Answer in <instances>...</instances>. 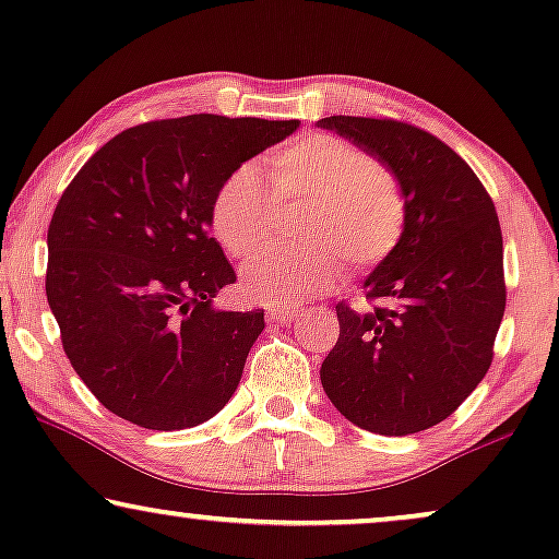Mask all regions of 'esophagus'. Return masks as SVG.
<instances>
[{"label":"esophagus","instance_id":"obj_1","mask_svg":"<svg viewBox=\"0 0 559 559\" xmlns=\"http://www.w3.org/2000/svg\"><path fill=\"white\" fill-rule=\"evenodd\" d=\"M266 318H270L272 323H280V325L295 323V320L300 318V308H270L266 310Z\"/></svg>","mask_w":559,"mask_h":559}]
</instances>
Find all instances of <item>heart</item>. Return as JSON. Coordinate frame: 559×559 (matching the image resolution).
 Here are the masks:
<instances>
[{
  "label": "heart",
  "mask_w": 559,
  "mask_h": 559,
  "mask_svg": "<svg viewBox=\"0 0 559 559\" xmlns=\"http://www.w3.org/2000/svg\"><path fill=\"white\" fill-rule=\"evenodd\" d=\"M272 188L254 163L234 167L211 205L213 234L234 257L264 247L277 201L310 203L308 251H264L241 272V289L262 305H302L346 280V259L361 270L392 254L407 226V198L394 170L341 136H297L266 159Z\"/></svg>",
  "instance_id": "b5f03b06"
}]
</instances>
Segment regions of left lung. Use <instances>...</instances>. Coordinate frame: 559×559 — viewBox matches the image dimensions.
I'll return each mask as SVG.
<instances>
[{
  "instance_id": "8db88e82",
  "label": "left lung",
  "mask_w": 559,
  "mask_h": 559,
  "mask_svg": "<svg viewBox=\"0 0 559 559\" xmlns=\"http://www.w3.org/2000/svg\"><path fill=\"white\" fill-rule=\"evenodd\" d=\"M318 127L394 170L407 198L402 241L364 282L377 305H335L341 335L320 381L361 430H427L453 415L491 366L507 308L493 201L468 163L425 129L366 117H325Z\"/></svg>"
}]
</instances>
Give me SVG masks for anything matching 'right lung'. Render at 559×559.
I'll return each mask as SVG.
<instances>
[{"instance_id":"obj_1","label":"right lung","mask_w":559,"mask_h":559,"mask_svg":"<svg viewBox=\"0 0 559 559\" xmlns=\"http://www.w3.org/2000/svg\"><path fill=\"white\" fill-rule=\"evenodd\" d=\"M300 121L190 114L124 129L81 167L48 228L45 293L68 361L106 409L147 430L218 415L264 310H218L236 272L211 236L226 175Z\"/></svg>"}]
</instances>
